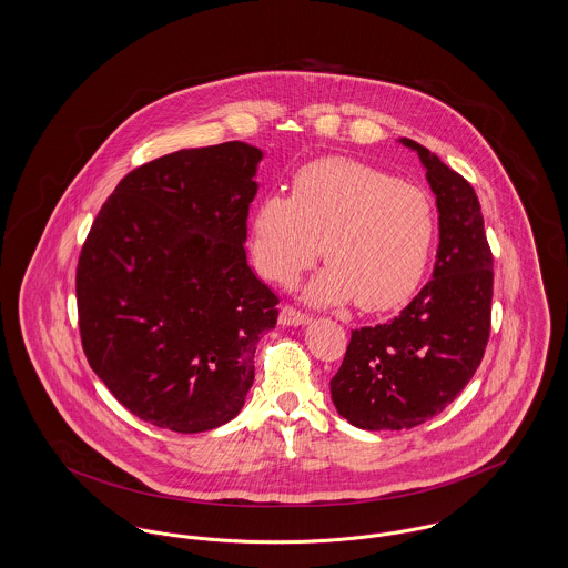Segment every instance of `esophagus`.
<instances>
[{
  "instance_id": "1",
  "label": "esophagus",
  "mask_w": 568,
  "mask_h": 568,
  "mask_svg": "<svg viewBox=\"0 0 568 568\" xmlns=\"http://www.w3.org/2000/svg\"><path fill=\"white\" fill-rule=\"evenodd\" d=\"M278 322H281L283 326H306V324L311 322V317H308L306 313L298 311V308H294V306L285 304V306L281 308V317H278Z\"/></svg>"
}]
</instances>
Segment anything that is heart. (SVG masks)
I'll return each instance as SVG.
<instances>
[{"label":"heart","mask_w":568,"mask_h":568,"mask_svg":"<svg viewBox=\"0 0 568 568\" xmlns=\"http://www.w3.org/2000/svg\"><path fill=\"white\" fill-rule=\"evenodd\" d=\"M253 257L270 281L292 285L324 255L331 264L304 287L317 306L358 302L388 311L420 285L435 240L432 197L352 159L302 168L292 197L272 193L251 221Z\"/></svg>","instance_id":"1"}]
</instances>
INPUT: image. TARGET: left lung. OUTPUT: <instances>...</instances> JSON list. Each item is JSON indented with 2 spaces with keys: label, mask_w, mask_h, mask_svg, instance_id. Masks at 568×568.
<instances>
[{
  "label": "left lung",
  "mask_w": 568,
  "mask_h": 568,
  "mask_svg": "<svg viewBox=\"0 0 568 568\" xmlns=\"http://www.w3.org/2000/svg\"><path fill=\"white\" fill-rule=\"evenodd\" d=\"M427 169L439 212L432 281L388 324L352 331L331 379L336 412L358 429H412L466 388L491 328L494 257L480 203L464 175L400 136Z\"/></svg>",
  "instance_id": "1"
}]
</instances>
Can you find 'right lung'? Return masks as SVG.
I'll list each match as a JSON object with an SVG mask.
<instances>
[{
    "instance_id": "1",
    "label": "right lung",
    "mask_w": 568,
    "mask_h": 568,
    "mask_svg": "<svg viewBox=\"0 0 568 568\" xmlns=\"http://www.w3.org/2000/svg\"><path fill=\"white\" fill-rule=\"evenodd\" d=\"M264 152L242 141L178 150L104 201L77 266L81 343L111 395L178 434L237 416L278 298L246 262Z\"/></svg>"
}]
</instances>
